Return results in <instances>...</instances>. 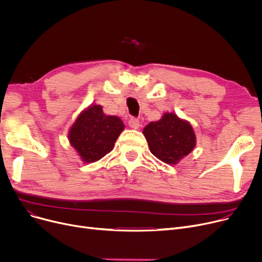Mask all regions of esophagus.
<instances>
[{"label": "esophagus", "mask_w": 262, "mask_h": 262, "mask_svg": "<svg viewBox=\"0 0 262 262\" xmlns=\"http://www.w3.org/2000/svg\"><path fill=\"white\" fill-rule=\"evenodd\" d=\"M128 124H129V126H130L132 128H134V129H138L139 126H140L139 120L136 119V118H130L129 121H128Z\"/></svg>", "instance_id": "obj_1"}]
</instances>
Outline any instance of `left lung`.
Returning <instances> with one entry per match:
<instances>
[{
  "label": "left lung",
  "mask_w": 262,
  "mask_h": 262,
  "mask_svg": "<svg viewBox=\"0 0 262 262\" xmlns=\"http://www.w3.org/2000/svg\"><path fill=\"white\" fill-rule=\"evenodd\" d=\"M143 135L150 153L167 164H177L193 150L196 143L191 124L173 113H166L159 121L147 124Z\"/></svg>",
  "instance_id": "1"
}]
</instances>
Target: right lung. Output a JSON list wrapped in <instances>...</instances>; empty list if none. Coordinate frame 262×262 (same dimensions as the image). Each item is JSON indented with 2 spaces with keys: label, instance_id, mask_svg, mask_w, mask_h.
Wrapping results in <instances>:
<instances>
[{
  "label": "right lung",
  "instance_id": "right-lung-1",
  "mask_svg": "<svg viewBox=\"0 0 262 262\" xmlns=\"http://www.w3.org/2000/svg\"><path fill=\"white\" fill-rule=\"evenodd\" d=\"M124 127L119 117L106 116L101 105H90L69 130V141L82 161L95 162L112 152Z\"/></svg>",
  "mask_w": 262,
  "mask_h": 262
}]
</instances>
